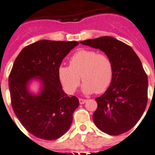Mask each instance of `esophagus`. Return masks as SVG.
I'll use <instances>...</instances> for the list:
<instances>
[{"instance_id": "obj_1", "label": "esophagus", "mask_w": 155, "mask_h": 155, "mask_svg": "<svg viewBox=\"0 0 155 155\" xmlns=\"http://www.w3.org/2000/svg\"><path fill=\"white\" fill-rule=\"evenodd\" d=\"M86 101H87V100H86V99L79 98V103H80L81 104H84Z\"/></svg>"}]
</instances>
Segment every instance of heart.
Listing matches in <instances>:
<instances>
[{"instance_id":"b5f03b06","label":"heart","mask_w":155,"mask_h":155,"mask_svg":"<svg viewBox=\"0 0 155 155\" xmlns=\"http://www.w3.org/2000/svg\"><path fill=\"white\" fill-rule=\"evenodd\" d=\"M113 76V62L110 57L91 49L78 50L70 58L69 66H61L58 69L59 80L69 94L78 88L81 78L84 93H103L111 84Z\"/></svg>"}]
</instances>
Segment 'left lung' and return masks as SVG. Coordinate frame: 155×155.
I'll use <instances>...</instances> for the list:
<instances>
[{
	"label": "left lung",
	"instance_id": "1",
	"mask_svg": "<svg viewBox=\"0 0 155 155\" xmlns=\"http://www.w3.org/2000/svg\"><path fill=\"white\" fill-rule=\"evenodd\" d=\"M101 50L111 59L114 76L101 96L95 98L97 107L93 114L95 125L110 135H118L136 125L147 103V74L134 50L112 37L81 41Z\"/></svg>",
	"mask_w": 155,
	"mask_h": 155
}]
</instances>
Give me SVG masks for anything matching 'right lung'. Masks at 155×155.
<instances>
[{
  "instance_id": "obj_1",
  "label": "right lung",
  "mask_w": 155,
  "mask_h": 155,
  "mask_svg": "<svg viewBox=\"0 0 155 155\" xmlns=\"http://www.w3.org/2000/svg\"><path fill=\"white\" fill-rule=\"evenodd\" d=\"M78 45V41L41 40L23 48L13 64L8 79L11 106L21 124L38 138L56 140L71 124L79 101L62 90L58 69L65 56ZM35 76L43 83L38 96L26 89Z\"/></svg>"
}]
</instances>
